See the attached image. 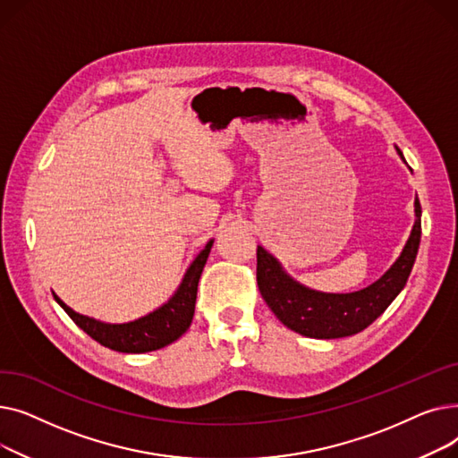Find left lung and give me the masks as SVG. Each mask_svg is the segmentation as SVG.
Segmentation results:
<instances>
[{"mask_svg": "<svg viewBox=\"0 0 458 458\" xmlns=\"http://www.w3.org/2000/svg\"><path fill=\"white\" fill-rule=\"evenodd\" d=\"M395 150L404 161L403 152L397 147ZM414 211L416 221L411 237L394 266L371 285L352 293H325L302 285L284 271L273 254L258 245L256 278L263 301L287 328L306 338L335 340L362 332L392 304L411 276L421 239V206L418 199Z\"/></svg>", "mask_w": 458, "mask_h": 458, "instance_id": "1", "label": "left lung"}]
</instances>
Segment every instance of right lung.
<instances>
[{"label": "right lung", "instance_id": "add662e5", "mask_svg": "<svg viewBox=\"0 0 458 458\" xmlns=\"http://www.w3.org/2000/svg\"><path fill=\"white\" fill-rule=\"evenodd\" d=\"M213 247V239L200 250V254L192 259L187 267L178 290L165 304L156 308L150 314L142 316L128 323H104L94 318L78 314V311L66 306L55 293V301L83 332H87L94 342L100 345L118 351V352H150L171 345L185 334L192 316H195L197 290L202 269L208 261L209 250Z\"/></svg>", "mask_w": 458, "mask_h": 458}]
</instances>
